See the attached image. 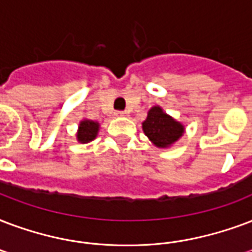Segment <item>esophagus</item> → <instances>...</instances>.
I'll return each mask as SVG.
<instances>
[{
    "instance_id": "34e87169",
    "label": "esophagus",
    "mask_w": 252,
    "mask_h": 252,
    "mask_svg": "<svg viewBox=\"0 0 252 252\" xmlns=\"http://www.w3.org/2000/svg\"><path fill=\"white\" fill-rule=\"evenodd\" d=\"M115 115L119 116V118H124V116H128V112H126V111H116Z\"/></svg>"
}]
</instances>
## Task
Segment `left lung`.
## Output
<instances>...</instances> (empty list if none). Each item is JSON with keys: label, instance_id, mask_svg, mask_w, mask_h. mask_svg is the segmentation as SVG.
I'll return each mask as SVG.
<instances>
[{"label": "left lung", "instance_id": "left-lung-1", "mask_svg": "<svg viewBox=\"0 0 252 252\" xmlns=\"http://www.w3.org/2000/svg\"><path fill=\"white\" fill-rule=\"evenodd\" d=\"M144 133L158 148H166L177 141L184 134V126L176 122L160 107H153L143 123Z\"/></svg>", "mask_w": 252, "mask_h": 252}]
</instances>
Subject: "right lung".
Instances as JSON below:
<instances>
[{"instance_id":"obj_1","label":"right lung","mask_w":252,"mask_h":252,"mask_svg":"<svg viewBox=\"0 0 252 252\" xmlns=\"http://www.w3.org/2000/svg\"><path fill=\"white\" fill-rule=\"evenodd\" d=\"M99 130V124L91 120H83L79 126V132H78V140L80 143H90L95 139Z\"/></svg>"}]
</instances>
